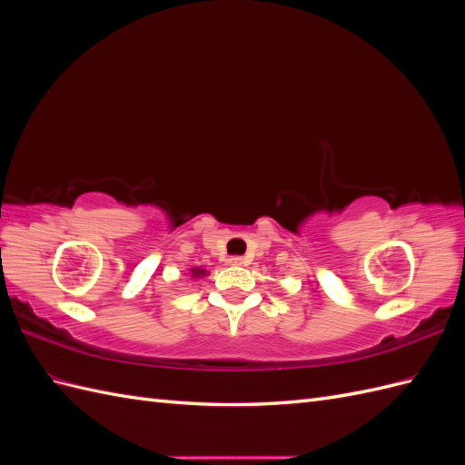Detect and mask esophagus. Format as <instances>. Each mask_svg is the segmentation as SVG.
<instances>
[{
  "instance_id": "esophagus-1",
  "label": "esophagus",
  "mask_w": 465,
  "mask_h": 465,
  "mask_svg": "<svg viewBox=\"0 0 465 465\" xmlns=\"http://www.w3.org/2000/svg\"><path fill=\"white\" fill-rule=\"evenodd\" d=\"M229 263H231V265H248V260L242 258V256H232V258L229 260Z\"/></svg>"
}]
</instances>
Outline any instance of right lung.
Instances as JSON below:
<instances>
[{"instance_id":"add662e5","label":"right lung","mask_w":465,"mask_h":465,"mask_svg":"<svg viewBox=\"0 0 465 465\" xmlns=\"http://www.w3.org/2000/svg\"><path fill=\"white\" fill-rule=\"evenodd\" d=\"M192 277H203L205 275V270H202V267H192Z\"/></svg>"}]
</instances>
